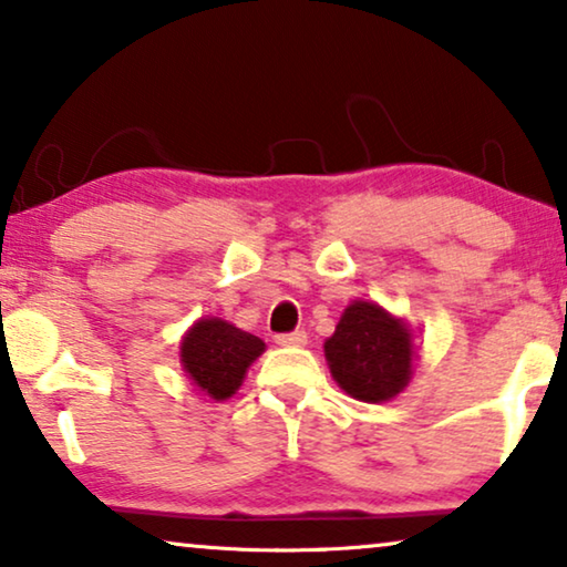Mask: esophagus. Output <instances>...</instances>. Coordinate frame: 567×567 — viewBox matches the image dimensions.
Wrapping results in <instances>:
<instances>
[{
    "label": "esophagus",
    "mask_w": 567,
    "mask_h": 567,
    "mask_svg": "<svg viewBox=\"0 0 567 567\" xmlns=\"http://www.w3.org/2000/svg\"><path fill=\"white\" fill-rule=\"evenodd\" d=\"M276 343L286 346V348H301V346H307V332L305 330L284 332V336H276Z\"/></svg>",
    "instance_id": "obj_1"
}]
</instances>
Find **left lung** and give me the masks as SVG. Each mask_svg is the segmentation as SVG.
<instances>
[{
    "label": "left lung",
    "instance_id": "left-lung-1",
    "mask_svg": "<svg viewBox=\"0 0 567 567\" xmlns=\"http://www.w3.org/2000/svg\"><path fill=\"white\" fill-rule=\"evenodd\" d=\"M324 361L340 390L361 402H390L415 371V332L377 301L353 299L324 340Z\"/></svg>",
    "mask_w": 567,
    "mask_h": 567
}]
</instances>
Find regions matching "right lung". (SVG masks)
<instances>
[{"mask_svg": "<svg viewBox=\"0 0 567 567\" xmlns=\"http://www.w3.org/2000/svg\"><path fill=\"white\" fill-rule=\"evenodd\" d=\"M262 351L266 343L252 332L221 317H200L181 340V367L200 394L221 402L243 386L247 369Z\"/></svg>", "mask_w": 567, "mask_h": 567, "instance_id": "add662e5", "label": "right lung"}]
</instances>
